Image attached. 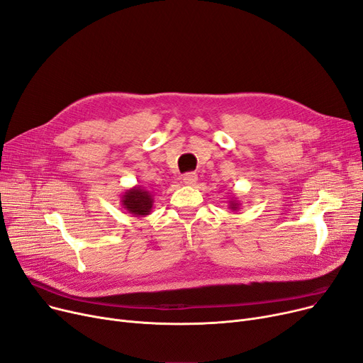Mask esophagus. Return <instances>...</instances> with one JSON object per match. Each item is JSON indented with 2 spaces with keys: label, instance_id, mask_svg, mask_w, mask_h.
<instances>
[{
  "label": "esophagus",
  "instance_id": "1",
  "mask_svg": "<svg viewBox=\"0 0 363 363\" xmlns=\"http://www.w3.org/2000/svg\"><path fill=\"white\" fill-rule=\"evenodd\" d=\"M196 182H198L196 172H187V174L183 176V183L187 186H195Z\"/></svg>",
  "mask_w": 363,
  "mask_h": 363
}]
</instances>
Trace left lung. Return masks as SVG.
Wrapping results in <instances>:
<instances>
[{
    "mask_svg": "<svg viewBox=\"0 0 363 363\" xmlns=\"http://www.w3.org/2000/svg\"><path fill=\"white\" fill-rule=\"evenodd\" d=\"M239 206H240V202H239L236 198H230V201H229V208H230L232 211H238Z\"/></svg>",
    "mask_w": 363,
    "mask_h": 363,
    "instance_id": "8db88e82",
    "label": "left lung"
}]
</instances>
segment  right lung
Segmentation results:
<instances>
[{"instance_id":"1","label":"right lung","mask_w":363,"mask_h":363,"mask_svg":"<svg viewBox=\"0 0 363 363\" xmlns=\"http://www.w3.org/2000/svg\"><path fill=\"white\" fill-rule=\"evenodd\" d=\"M121 205L128 214H133L134 217H145L152 211L153 196L145 187L134 186L127 189L121 196Z\"/></svg>"}]
</instances>
